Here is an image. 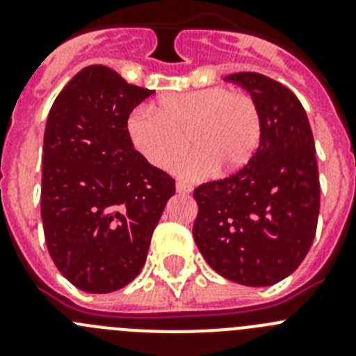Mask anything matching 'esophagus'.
<instances>
[{"mask_svg":"<svg viewBox=\"0 0 356 356\" xmlns=\"http://www.w3.org/2000/svg\"><path fill=\"white\" fill-rule=\"evenodd\" d=\"M191 191H193V187L188 184H185V181H176V193L191 194Z\"/></svg>","mask_w":356,"mask_h":356,"instance_id":"esophagus-1","label":"esophagus"}]
</instances>
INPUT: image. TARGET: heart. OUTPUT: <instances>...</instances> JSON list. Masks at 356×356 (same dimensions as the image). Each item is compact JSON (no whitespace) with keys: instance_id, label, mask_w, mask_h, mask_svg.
<instances>
[{"instance_id":"heart-1","label":"heart","mask_w":356,"mask_h":356,"mask_svg":"<svg viewBox=\"0 0 356 356\" xmlns=\"http://www.w3.org/2000/svg\"><path fill=\"white\" fill-rule=\"evenodd\" d=\"M127 128L135 149L155 168H168L187 140L193 144L194 149L172 165L184 178H200L216 168L217 172L241 169L253 156L262 130L253 97L226 87L165 94L156 112L134 110Z\"/></svg>"}]
</instances>
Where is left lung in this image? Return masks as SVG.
I'll return each instance as SVG.
<instances>
[{
	"label": "left lung",
	"instance_id": "obj_1",
	"mask_svg": "<svg viewBox=\"0 0 356 356\" xmlns=\"http://www.w3.org/2000/svg\"><path fill=\"white\" fill-rule=\"evenodd\" d=\"M259 106L260 143L235 175L194 191L193 235L213 271L248 287L278 284L298 269L316 235L319 172L307 112L285 85L234 72Z\"/></svg>",
	"mask_w": 356,
	"mask_h": 356
}]
</instances>
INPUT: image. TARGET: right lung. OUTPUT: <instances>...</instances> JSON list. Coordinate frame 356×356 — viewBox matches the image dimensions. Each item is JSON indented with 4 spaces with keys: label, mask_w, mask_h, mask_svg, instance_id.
Masks as SVG:
<instances>
[{
    "label": "right lung",
    "mask_w": 356,
    "mask_h": 356,
    "mask_svg": "<svg viewBox=\"0 0 356 356\" xmlns=\"http://www.w3.org/2000/svg\"><path fill=\"white\" fill-rule=\"evenodd\" d=\"M153 90L106 65L65 85L44 131L40 216L58 271L80 291H119L146 264L175 180L135 149L127 122Z\"/></svg>",
    "instance_id": "add662e5"
}]
</instances>
